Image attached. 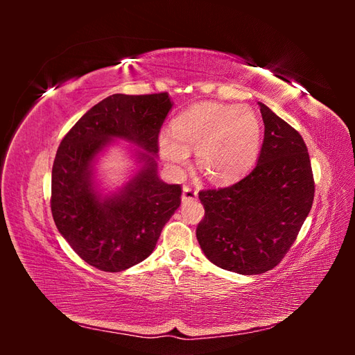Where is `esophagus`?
I'll return each mask as SVG.
<instances>
[{
    "mask_svg": "<svg viewBox=\"0 0 355 355\" xmlns=\"http://www.w3.org/2000/svg\"><path fill=\"white\" fill-rule=\"evenodd\" d=\"M194 200H197V191L188 185L184 187V189H182V201L188 202V201H194Z\"/></svg>",
    "mask_w": 355,
    "mask_h": 355,
    "instance_id": "34e87169",
    "label": "esophagus"
}]
</instances>
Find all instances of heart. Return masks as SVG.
<instances>
[{
	"label": "heart",
	"mask_w": 355,
	"mask_h": 355,
	"mask_svg": "<svg viewBox=\"0 0 355 355\" xmlns=\"http://www.w3.org/2000/svg\"><path fill=\"white\" fill-rule=\"evenodd\" d=\"M171 133L158 136V153L179 171L196 151L197 164L213 182L230 184L249 171L261 153L262 124L253 110L239 105L200 103L178 115Z\"/></svg>",
	"instance_id": "b5f03b06"
}]
</instances>
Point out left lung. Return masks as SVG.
I'll return each mask as SVG.
<instances>
[{"label": "left lung", "instance_id": "obj_1", "mask_svg": "<svg viewBox=\"0 0 355 355\" xmlns=\"http://www.w3.org/2000/svg\"><path fill=\"white\" fill-rule=\"evenodd\" d=\"M265 124L257 164L227 188L201 191L197 240L207 259L243 275L278 265L313 207L308 149L293 127L259 102Z\"/></svg>", "mask_w": 355, "mask_h": 355}]
</instances>
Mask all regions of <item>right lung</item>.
<instances>
[{"instance_id": "obj_1", "label": "right lung", "mask_w": 355, "mask_h": 355, "mask_svg": "<svg viewBox=\"0 0 355 355\" xmlns=\"http://www.w3.org/2000/svg\"><path fill=\"white\" fill-rule=\"evenodd\" d=\"M173 108L168 93L112 94L63 137L51 170V213L73 252L101 271L120 272L145 261L180 206V185L158 176V133ZM116 140L134 145L132 175L105 193L95 173Z\"/></svg>"}]
</instances>
